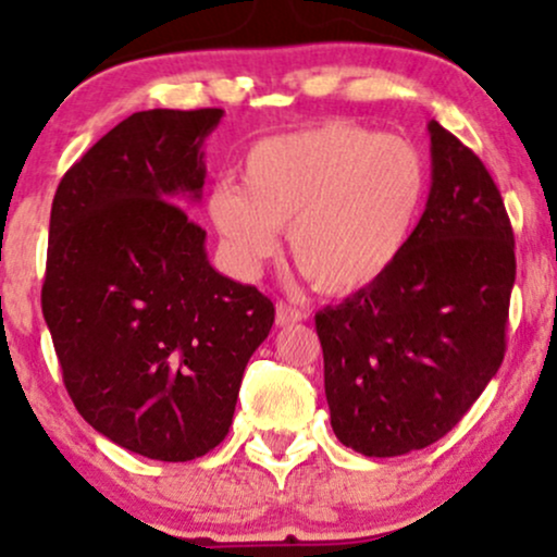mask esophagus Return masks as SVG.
<instances>
[{"label":"esophagus","mask_w":557,"mask_h":557,"mask_svg":"<svg viewBox=\"0 0 557 557\" xmlns=\"http://www.w3.org/2000/svg\"><path fill=\"white\" fill-rule=\"evenodd\" d=\"M300 319H304V314H300L296 306L280 304L277 314H274V324H277V327H290V324L300 322Z\"/></svg>","instance_id":"obj_1"}]
</instances>
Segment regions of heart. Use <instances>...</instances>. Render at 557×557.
<instances>
[{
	"instance_id": "heart-1",
	"label": "heart",
	"mask_w": 557,
	"mask_h": 557,
	"mask_svg": "<svg viewBox=\"0 0 557 557\" xmlns=\"http://www.w3.org/2000/svg\"><path fill=\"white\" fill-rule=\"evenodd\" d=\"M240 181L214 185L207 212L240 274H257L290 227V257L317 290L350 296L400 259L426 198V162L411 140L330 123L261 138Z\"/></svg>"
}]
</instances>
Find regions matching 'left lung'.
<instances>
[{
    "instance_id": "8db88e82",
    "label": "left lung",
    "mask_w": 557,
    "mask_h": 557,
    "mask_svg": "<svg viewBox=\"0 0 557 557\" xmlns=\"http://www.w3.org/2000/svg\"><path fill=\"white\" fill-rule=\"evenodd\" d=\"M432 185L400 259L317 314L330 424L369 458L437 443L500 369L516 243L487 168L437 120Z\"/></svg>"
}]
</instances>
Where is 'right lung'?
Listing matches in <instances>:
<instances>
[{
  "instance_id": "1",
  "label": "right lung",
  "mask_w": 557,
  "mask_h": 557,
  "mask_svg": "<svg viewBox=\"0 0 557 557\" xmlns=\"http://www.w3.org/2000/svg\"><path fill=\"white\" fill-rule=\"evenodd\" d=\"M222 110L136 112L62 177L41 309L75 408L114 445L194 461L225 440L274 306L209 264L203 140Z\"/></svg>"
}]
</instances>
